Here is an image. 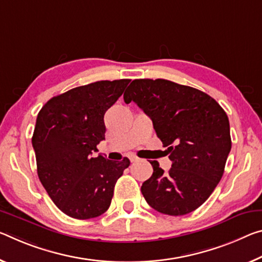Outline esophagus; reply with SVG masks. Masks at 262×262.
<instances>
[{"label":"esophagus","mask_w":262,"mask_h":262,"mask_svg":"<svg viewBox=\"0 0 262 262\" xmlns=\"http://www.w3.org/2000/svg\"><path fill=\"white\" fill-rule=\"evenodd\" d=\"M129 160H130V162H136L139 159L134 155H129Z\"/></svg>","instance_id":"34e87169"}]
</instances>
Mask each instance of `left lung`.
Here are the masks:
<instances>
[{
    "label": "left lung",
    "instance_id": "left-lung-1",
    "mask_svg": "<svg viewBox=\"0 0 262 262\" xmlns=\"http://www.w3.org/2000/svg\"><path fill=\"white\" fill-rule=\"evenodd\" d=\"M149 118L172 162L168 172L151 161L141 186L152 209L169 215L192 212L213 192L231 150L228 118L210 95L165 79H135L123 94Z\"/></svg>",
    "mask_w": 262,
    "mask_h": 262
}]
</instances>
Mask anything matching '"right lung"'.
<instances>
[{
  "label": "right lung",
  "instance_id": "obj_1",
  "mask_svg": "<svg viewBox=\"0 0 262 262\" xmlns=\"http://www.w3.org/2000/svg\"><path fill=\"white\" fill-rule=\"evenodd\" d=\"M129 79L101 80L57 95L41 107L32 135L37 173L58 209L76 219L105 213L127 157H93L105 140L103 115L121 97Z\"/></svg>",
  "mask_w": 262,
  "mask_h": 262
}]
</instances>
